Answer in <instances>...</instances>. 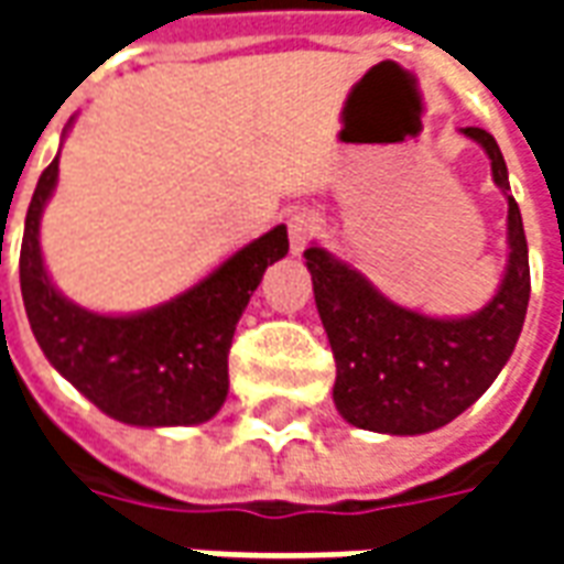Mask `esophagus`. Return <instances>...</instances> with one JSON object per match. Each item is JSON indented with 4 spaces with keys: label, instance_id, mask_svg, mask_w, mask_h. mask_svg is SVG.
I'll list each match as a JSON object with an SVG mask.
<instances>
[{
    "label": "esophagus",
    "instance_id": "34e87169",
    "mask_svg": "<svg viewBox=\"0 0 564 564\" xmlns=\"http://www.w3.org/2000/svg\"><path fill=\"white\" fill-rule=\"evenodd\" d=\"M323 229V223H319L317 214H311V210H299L290 217V247H293V253H302L314 238Z\"/></svg>",
    "mask_w": 564,
    "mask_h": 564
}]
</instances>
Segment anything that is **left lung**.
<instances>
[{
  "label": "left lung",
  "instance_id": "8db88e82",
  "mask_svg": "<svg viewBox=\"0 0 564 564\" xmlns=\"http://www.w3.org/2000/svg\"><path fill=\"white\" fill-rule=\"evenodd\" d=\"M465 139L489 156L492 181L508 198V262L496 295L465 317H429L380 293L326 247L305 250L323 329L335 354V408L356 429L380 435L435 432L484 395L517 347L529 307V245L508 165L486 129Z\"/></svg>",
  "mask_w": 564,
  "mask_h": 564
}]
</instances>
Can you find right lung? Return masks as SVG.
<instances>
[{"mask_svg":"<svg viewBox=\"0 0 564 564\" xmlns=\"http://www.w3.org/2000/svg\"><path fill=\"white\" fill-rule=\"evenodd\" d=\"M56 177L59 153L32 193L20 247V293L42 354L117 423L141 429L208 423L229 392L235 326L265 269L290 250L286 226L253 238L162 305L135 314H96L59 293L44 269L42 214Z\"/></svg>","mask_w":564,"mask_h":564,"instance_id":"obj_1","label":"right lung"}]
</instances>
